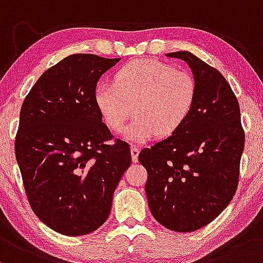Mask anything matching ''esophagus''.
<instances>
[{"label":"esophagus","mask_w":263,"mask_h":263,"mask_svg":"<svg viewBox=\"0 0 263 263\" xmlns=\"http://www.w3.org/2000/svg\"><path fill=\"white\" fill-rule=\"evenodd\" d=\"M139 152H140L139 147L132 146L130 154H132V159H133V161H134V163H137V161H138V155H139Z\"/></svg>","instance_id":"34e87169"}]
</instances>
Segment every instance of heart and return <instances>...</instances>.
<instances>
[{
	"mask_svg": "<svg viewBox=\"0 0 263 263\" xmlns=\"http://www.w3.org/2000/svg\"><path fill=\"white\" fill-rule=\"evenodd\" d=\"M195 97L193 77L156 60L129 62L116 73L114 84L99 83L94 89L96 107L113 130H120L135 110L137 118L123 132L133 144L147 143L159 132H175L190 114Z\"/></svg>",
	"mask_w": 263,
	"mask_h": 263,
	"instance_id": "obj_1",
	"label": "heart"
}]
</instances>
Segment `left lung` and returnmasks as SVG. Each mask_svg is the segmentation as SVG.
Wrapping results in <instances>:
<instances>
[{"mask_svg":"<svg viewBox=\"0 0 263 263\" xmlns=\"http://www.w3.org/2000/svg\"><path fill=\"white\" fill-rule=\"evenodd\" d=\"M186 62L196 83L193 109L166 139L145 147V193L153 216L176 232H193L223 211L237 187L245 146L240 105L217 69L190 52L165 54Z\"/></svg>","mask_w":263,"mask_h":263,"instance_id":"obj_1","label":"left lung"}]
</instances>
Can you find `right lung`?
<instances>
[{
  "mask_svg": "<svg viewBox=\"0 0 263 263\" xmlns=\"http://www.w3.org/2000/svg\"><path fill=\"white\" fill-rule=\"evenodd\" d=\"M120 58L72 54L40 77L21 108L16 160L31 208L55 232L96 231L110 214L114 191L132 164L94 103L100 77Z\"/></svg>",
  "mask_w": 263,
  "mask_h": 263,
  "instance_id": "1",
  "label": "right lung"
}]
</instances>
